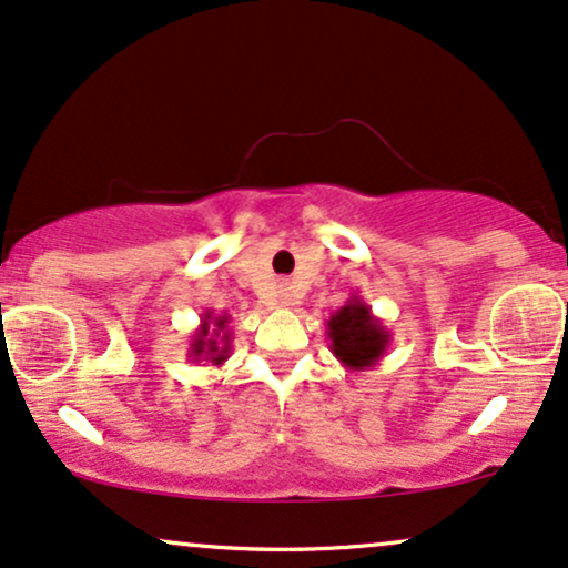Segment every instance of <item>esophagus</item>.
Masks as SVG:
<instances>
[{
  "label": "esophagus",
  "instance_id": "34e87169",
  "mask_svg": "<svg viewBox=\"0 0 568 568\" xmlns=\"http://www.w3.org/2000/svg\"><path fill=\"white\" fill-rule=\"evenodd\" d=\"M278 297H282V300H278V303H282V305H292L290 292H286V290H282V295H278Z\"/></svg>",
  "mask_w": 568,
  "mask_h": 568
}]
</instances>
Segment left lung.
Masks as SVG:
<instances>
[{
	"instance_id": "1",
	"label": "left lung",
	"mask_w": 568,
	"mask_h": 568,
	"mask_svg": "<svg viewBox=\"0 0 568 568\" xmlns=\"http://www.w3.org/2000/svg\"><path fill=\"white\" fill-rule=\"evenodd\" d=\"M326 337L332 353L347 371H368L379 363L389 349V328L371 313V305L353 295L328 318Z\"/></svg>"
}]
</instances>
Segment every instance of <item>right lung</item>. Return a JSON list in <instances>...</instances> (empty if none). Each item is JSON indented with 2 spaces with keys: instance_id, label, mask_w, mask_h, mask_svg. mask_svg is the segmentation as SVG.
<instances>
[{
  "instance_id": "1",
  "label": "right lung",
  "mask_w": 568,
  "mask_h": 568,
  "mask_svg": "<svg viewBox=\"0 0 568 568\" xmlns=\"http://www.w3.org/2000/svg\"><path fill=\"white\" fill-rule=\"evenodd\" d=\"M229 321L231 318L226 313H221V316H215L213 311L202 313L197 332H194V337L189 339L186 358H192V363L205 361L210 366H221V363H226L231 355Z\"/></svg>"
}]
</instances>
